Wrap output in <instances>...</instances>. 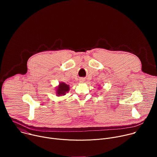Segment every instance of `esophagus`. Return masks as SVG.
<instances>
[{"label": "esophagus", "instance_id": "1", "mask_svg": "<svg viewBox=\"0 0 157 157\" xmlns=\"http://www.w3.org/2000/svg\"><path fill=\"white\" fill-rule=\"evenodd\" d=\"M80 81H81V82L84 81V79H83V78H81V79H80Z\"/></svg>", "mask_w": 157, "mask_h": 157}]
</instances>
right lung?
Listing matches in <instances>:
<instances>
[{"label": "right lung", "instance_id": "right-lung-1", "mask_svg": "<svg viewBox=\"0 0 157 157\" xmlns=\"http://www.w3.org/2000/svg\"><path fill=\"white\" fill-rule=\"evenodd\" d=\"M70 90V86L64 82H60L56 89V94L58 96H64L66 93H68Z\"/></svg>", "mask_w": 157, "mask_h": 157}]
</instances>
